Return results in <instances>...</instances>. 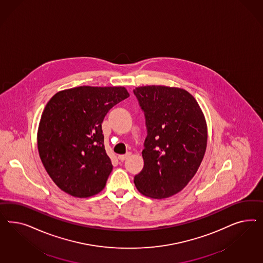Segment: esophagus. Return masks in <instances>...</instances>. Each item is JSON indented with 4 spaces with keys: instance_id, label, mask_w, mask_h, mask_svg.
Returning a JSON list of instances; mask_svg holds the SVG:
<instances>
[{
    "instance_id": "obj_1",
    "label": "esophagus",
    "mask_w": 263,
    "mask_h": 263,
    "mask_svg": "<svg viewBox=\"0 0 263 263\" xmlns=\"http://www.w3.org/2000/svg\"><path fill=\"white\" fill-rule=\"evenodd\" d=\"M131 154H132L131 152H127L126 154H121V155H119V157H118V158H119L120 161H124V160L129 158V157L131 156Z\"/></svg>"
}]
</instances>
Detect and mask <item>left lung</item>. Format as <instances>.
Here are the masks:
<instances>
[{
	"label": "left lung",
	"instance_id": "obj_1",
	"mask_svg": "<svg viewBox=\"0 0 263 263\" xmlns=\"http://www.w3.org/2000/svg\"><path fill=\"white\" fill-rule=\"evenodd\" d=\"M145 116L143 168L134 177L145 197L166 199L179 193L198 172L206 152L207 124L190 92L167 86L134 89Z\"/></svg>",
	"mask_w": 263,
	"mask_h": 263
}]
</instances>
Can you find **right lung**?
<instances>
[{
	"label": "right lung",
	"mask_w": 263,
	"mask_h": 263,
	"mask_svg": "<svg viewBox=\"0 0 263 263\" xmlns=\"http://www.w3.org/2000/svg\"><path fill=\"white\" fill-rule=\"evenodd\" d=\"M129 96L124 87L81 86L61 90L48 101L39 124L37 149L61 190L76 198L103 190L112 165L101 124L111 107Z\"/></svg>",
	"instance_id": "right-lung-1"
}]
</instances>
